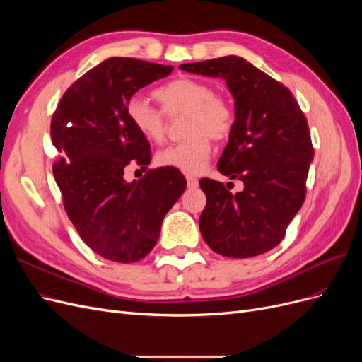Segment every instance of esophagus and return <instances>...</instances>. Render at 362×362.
<instances>
[{
    "label": "esophagus",
    "mask_w": 362,
    "mask_h": 362,
    "mask_svg": "<svg viewBox=\"0 0 362 362\" xmlns=\"http://www.w3.org/2000/svg\"><path fill=\"white\" fill-rule=\"evenodd\" d=\"M185 178H187V187L189 189H196V187H198V184H199L198 178L192 177V175H187V177H185Z\"/></svg>",
    "instance_id": "obj_1"
}]
</instances>
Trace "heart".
Segmentation results:
<instances>
[{"label":"heart","mask_w":362,"mask_h":362,"mask_svg":"<svg viewBox=\"0 0 362 362\" xmlns=\"http://www.w3.org/2000/svg\"><path fill=\"white\" fill-rule=\"evenodd\" d=\"M161 110L149 105L144 98L133 96L127 104L129 124L152 144H160L168 133V117L184 119L181 144L161 149L157 163L163 168L185 173H199L210 158L211 139L222 141L235 127V112L225 96L216 95L205 81L181 76L161 84L154 90Z\"/></svg>","instance_id":"heart-1"}]
</instances>
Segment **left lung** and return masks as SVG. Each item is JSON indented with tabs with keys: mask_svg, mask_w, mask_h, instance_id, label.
<instances>
[{
	"mask_svg": "<svg viewBox=\"0 0 362 362\" xmlns=\"http://www.w3.org/2000/svg\"><path fill=\"white\" fill-rule=\"evenodd\" d=\"M180 69L221 76L235 100V127L217 170L243 182L202 178L206 205L201 234L216 254L249 258L278 246L306 194L314 157L306 117L293 93L242 57L181 64Z\"/></svg>",
	"mask_w": 362,
	"mask_h": 362,
	"instance_id": "left-lung-1",
	"label": "left lung"
}]
</instances>
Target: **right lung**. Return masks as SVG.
<instances>
[{"label": "right lung", "mask_w": 362, "mask_h": 362, "mask_svg": "<svg viewBox=\"0 0 362 362\" xmlns=\"http://www.w3.org/2000/svg\"><path fill=\"white\" fill-rule=\"evenodd\" d=\"M172 69L129 57L107 59L63 93L51 119V140L60 152L52 173L64 210L83 242L110 261L144 259L187 184L172 168L151 169L131 182L124 175L131 166L146 169L152 157L149 141L129 124L127 104Z\"/></svg>", "instance_id": "1"}]
</instances>
